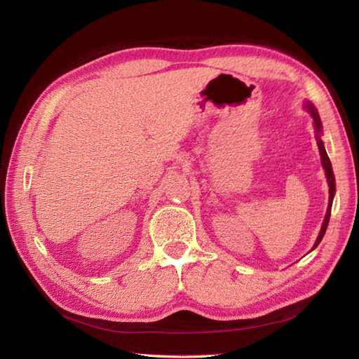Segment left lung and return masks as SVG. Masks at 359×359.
Masks as SVG:
<instances>
[{"mask_svg": "<svg viewBox=\"0 0 359 359\" xmlns=\"http://www.w3.org/2000/svg\"><path fill=\"white\" fill-rule=\"evenodd\" d=\"M307 109L309 112L311 114V117H313V121H315V129H316V143H318V148H319V154H321V160H323V168L325 171V177H327V182H329V207H327V212H325V217H324V222H323V226H321V231H319V236L318 239L315 242V245L311 250H315L319 242L323 241L324 234H325V230H327V225H329V220H330V211H332V202H333V196H334V189H337V187H334V175H333V170H332V163H330V158L329 156H327L325 152V148H324V143L321 140V134H323V125H321V118H319V114L318 111L315 109V106H311L310 103H307Z\"/></svg>", "mask_w": 359, "mask_h": 359, "instance_id": "8db88e82", "label": "left lung"}]
</instances>
